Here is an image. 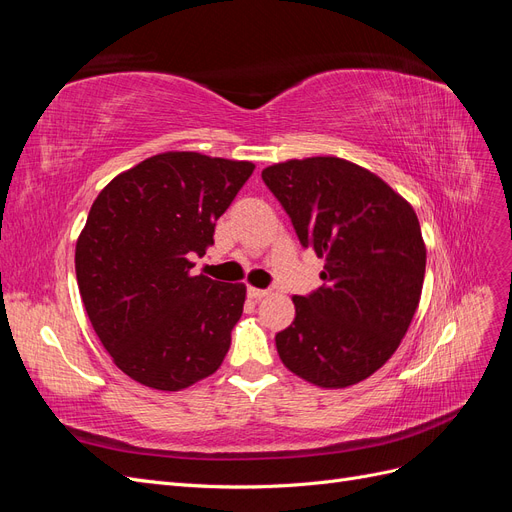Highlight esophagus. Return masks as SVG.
<instances>
[{"instance_id":"34e87169","label":"esophagus","mask_w":512,"mask_h":512,"mask_svg":"<svg viewBox=\"0 0 512 512\" xmlns=\"http://www.w3.org/2000/svg\"><path fill=\"white\" fill-rule=\"evenodd\" d=\"M269 294V290H262V288H254V286H250L247 288V297L250 299H254V301H260V299H265Z\"/></svg>"}]
</instances>
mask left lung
Wrapping results in <instances>:
<instances>
[{"label": "left lung", "mask_w": 512, "mask_h": 512, "mask_svg": "<svg viewBox=\"0 0 512 512\" xmlns=\"http://www.w3.org/2000/svg\"><path fill=\"white\" fill-rule=\"evenodd\" d=\"M262 181L303 247L324 258V284L292 297L294 320L275 335L282 363L322 389L378 371L421 301L427 250L412 205L367 168L333 156L288 160Z\"/></svg>", "instance_id": "obj_1"}]
</instances>
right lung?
<instances>
[{"mask_svg":"<svg viewBox=\"0 0 512 512\" xmlns=\"http://www.w3.org/2000/svg\"><path fill=\"white\" fill-rule=\"evenodd\" d=\"M252 162L166 151L98 194L76 241L85 312L113 363L149 389L181 391L218 371L243 284L192 275Z\"/></svg>","mask_w":512,"mask_h":512,"instance_id":"obj_1","label":"right lung"}]
</instances>
